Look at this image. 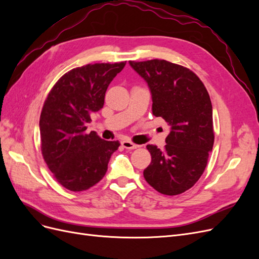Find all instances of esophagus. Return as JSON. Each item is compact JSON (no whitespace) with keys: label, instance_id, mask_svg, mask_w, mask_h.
<instances>
[{"label":"esophagus","instance_id":"obj_1","mask_svg":"<svg viewBox=\"0 0 259 259\" xmlns=\"http://www.w3.org/2000/svg\"><path fill=\"white\" fill-rule=\"evenodd\" d=\"M121 145L125 149H137L139 147L138 145H135L134 143L130 142V140H123V142L121 143Z\"/></svg>","mask_w":259,"mask_h":259}]
</instances>
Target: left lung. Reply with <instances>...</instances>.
<instances>
[{
    "instance_id": "8db88e82",
    "label": "left lung",
    "mask_w": 259,
    "mask_h": 259,
    "mask_svg": "<svg viewBox=\"0 0 259 259\" xmlns=\"http://www.w3.org/2000/svg\"><path fill=\"white\" fill-rule=\"evenodd\" d=\"M152 94V112L170 125L163 150L148 145L146 182L165 195L190 189L207 165L214 145L213 110L204 84L190 69L164 59L130 61Z\"/></svg>"
}]
</instances>
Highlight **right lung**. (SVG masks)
Wrapping results in <instances>:
<instances>
[{
	"label": "right lung",
	"mask_w": 259,
	"mask_h": 259,
	"mask_svg": "<svg viewBox=\"0 0 259 259\" xmlns=\"http://www.w3.org/2000/svg\"><path fill=\"white\" fill-rule=\"evenodd\" d=\"M126 61L70 70L55 83L40 116L41 151L54 178L70 191H84L104 178L120 146L88 133L91 114L104 107L105 94Z\"/></svg>",
	"instance_id": "add662e5"
}]
</instances>
